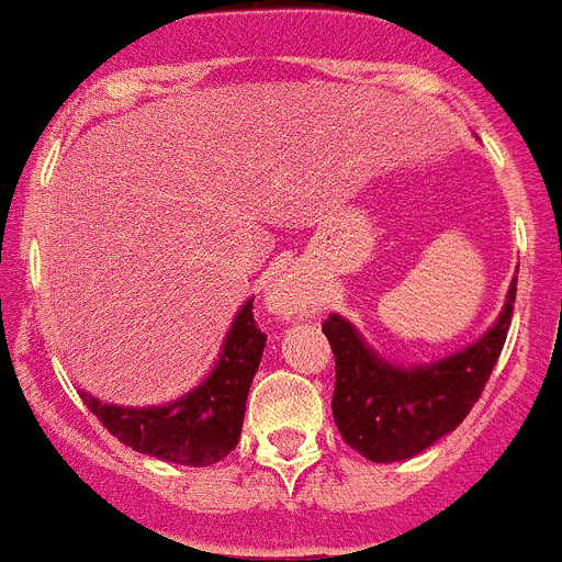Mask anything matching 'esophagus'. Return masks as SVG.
<instances>
[{"label": "esophagus", "mask_w": 562, "mask_h": 562, "mask_svg": "<svg viewBox=\"0 0 562 562\" xmlns=\"http://www.w3.org/2000/svg\"><path fill=\"white\" fill-rule=\"evenodd\" d=\"M269 305L271 311L282 318L300 316V313L305 311V300H302L300 285H296L293 280H288V277H282V280L274 282V288H271L269 293Z\"/></svg>", "instance_id": "obj_1"}]
</instances>
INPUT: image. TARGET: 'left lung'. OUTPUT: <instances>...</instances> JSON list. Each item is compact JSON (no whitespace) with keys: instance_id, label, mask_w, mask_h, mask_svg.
Returning a JSON list of instances; mask_svg holds the SVG:
<instances>
[{"instance_id":"obj_1","label":"left lung","mask_w":562,"mask_h":562,"mask_svg":"<svg viewBox=\"0 0 562 562\" xmlns=\"http://www.w3.org/2000/svg\"><path fill=\"white\" fill-rule=\"evenodd\" d=\"M515 285L518 280L509 285L498 322L476 344L412 369L378 358L347 318L330 313L322 330L336 356L333 417L344 442L372 462H401L451 434L482 397L502 356Z\"/></svg>"}]
</instances>
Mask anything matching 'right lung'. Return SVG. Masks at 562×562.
Returning <instances> with one entry per match:
<instances>
[{"instance_id": "right-lung-1", "label": "right lung", "mask_w": 562, "mask_h": 562, "mask_svg": "<svg viewBox=\"0 0 562 562\" xmlns=\"http://www.w3.org/2000/svg\"><path fill=\"white\" fill-rule=\"evenodd\" d=\"M251 300L232 322L218 363L206 381L168 406L123 408L100 403L80 392L86 408L109 428V434L139 453L161 462L206 468L226 457L240 439L246 397L260 367L266 333L251 316Z\"/></svg>"}]
</instances>
